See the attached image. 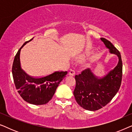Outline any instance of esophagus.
Listing matches in <instances>:
<instances>
[{
  "label": "esophagus",
  "mask_w": 132,
  "mask_h": 132,
  "mask_svg": "<svg viewBox=\"0 0 132 132\" xmlns=\"http://www.w3.org/2000/svg\"><path fill=\"white\" fill-rule=\"evenodd\" d=\"M69 75L70 76H75V71L74 70L71 69L69 71Z\"/></svg>",
  "instance_id": "1"
}]
</instances>
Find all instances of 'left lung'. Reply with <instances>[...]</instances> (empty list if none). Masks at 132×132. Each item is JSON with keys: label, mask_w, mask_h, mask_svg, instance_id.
<instances>
[{"label": "left lung", "mask_w": 132, "mask_h": 132, "mask_svg": "<svg viewBox=\"0 0 132 132\" xmlns=\"http://www.w3.org/2000/svg\"><path fill=\"white\" fill-rule=\"evenodd\" d=\"M111 54L118 57L113 69L103 77L96 76L89 68L75 76L76 87L73 94L79 106L88 111H97L111 102L118 91L121 84L122 63L120 52L104 38H101Z\"/></svg>", "instance_id": "8db88e82"}]
</instances>
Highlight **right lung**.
Segmentation results:
<instances>
[{"mask_svg":"<svg viewBox=\"0 0 132 132\" xmlns=\"http://www.w3.org/2000/svg\"><path fill=\"white\" fill-rule=\"evenodd\" d=\"M33 38L25 42L17 52L12 64V73L16 89L23 100L29 103L41 105L51 100L67 71H55L41 77H33L25 73L21 68L20 54L23 47Z\"/></svg>","mask_w":132,"mask_h":132,"instance_id":"right-lung-1","label":"right lung"}]
</instances>
